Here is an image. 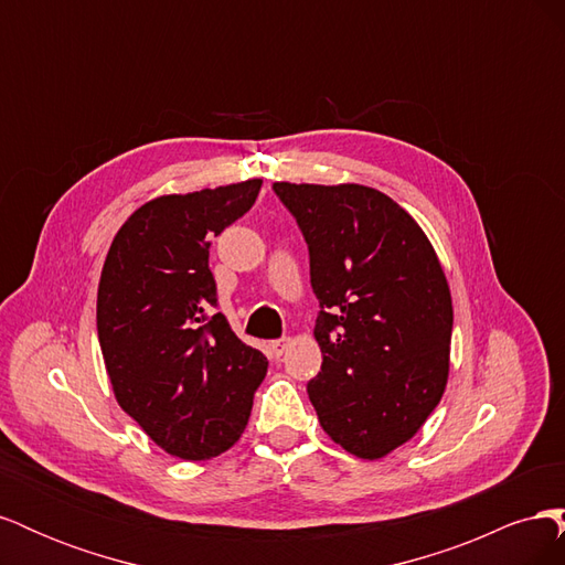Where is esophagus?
Returning a JSON list of instances; mask_svg holds the SVG:
<instances>
[{
    "instance_id": "34e87169",
    "label": "esophagus",
    "mask_w": 565,
    "mask_h": 565,
    "mask_svg": "<svg viewBox=\"0 0 565 565\" xmlns=\"http://www.w3.org/2000/svg\"><path fill=\"white\" fill-rule=\"evenodd\" d=\"M289 347H292V339H289V337L270 341V355H273V358H280Z\"/></svg>"
}]
</instances>
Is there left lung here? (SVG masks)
I'll list each match as a JSON object with an SVG mask.
<instances>
[{"label": "left lung", "mask_w": 565, "mask_h": 565, "mask_svg": "<svg viewBox=\"0 0 565 565\" xmlns=\"http://www.w3.org/2000/svg\"><path fill=\"white\" fill-rule=\"evenodd\" d=\"M309 245L322 353L306 386L322 431L361 459L413 438L450 372L452 297L429 237L361 183H273Z\"/></svg>", "instance_id": "1"}]
</instances>
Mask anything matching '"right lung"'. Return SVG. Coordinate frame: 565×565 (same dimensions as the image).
Returning <instances> with one entry per match:
<instances>
[{"mask_svg": "<svg viewBox=\"0 0 565 565\" xmlns=\"http://www.w3.org/2000/svg\"><path fill=\"white\" fill-rule=\"evenodd\" d=\"M262 179L162 195L113 237L96 299L98 344L119 407L181 459H210L243 436L268 361L214 313L210 245L241 218Z\"/></svg>", "mask_w": 565, "mask_h": 565, "instance_id": "obj_1", "label": "right lung"}]
</instances>
